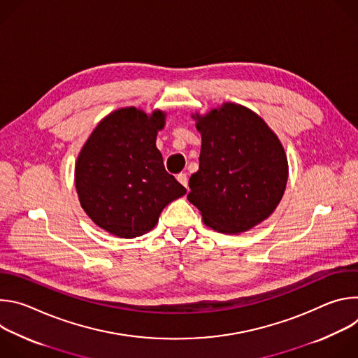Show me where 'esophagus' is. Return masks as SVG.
Listing matches in <instances>:
<instances>
[{
	"mask_svg": "<svg viewBox=\"0 0 358 358\" xmlns=\"http://www.w3.org/2000/svg\"><path fill=\"white\" fill-rule=\"evenodd\" d=\"M177 180H178L180 184H182L185 188L188 187V178H187V174H185V173H180V174L177 176Z\"/></svg>",
	"mask_w": 358,
	"mask_h": 358,
	"instance_id": "obj_1",
	"label": "esophagus"
}]
</instances>
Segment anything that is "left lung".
<instances>
[{"instance_id":"1","label":"left lung","mask_w":358,"mask_h":358,"mask_svg":"<svg viewBox=\"0 0 358 358\" xmlns=\"http://www.w3.org/2000/svg\"><path fill=\"white\" fill-rule=\"evenodd\" d=\"M199 169L187 198L210 228L241 234L266 220L287 182V159L276 134L252 110L225 103L196 116Z\"/></svg>"}]
</instances>
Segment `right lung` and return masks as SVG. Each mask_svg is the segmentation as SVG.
<instances>
[{"instance_id":"add662e5","label":"right lung","mask_w":358,"mask_h":358,"mask_svg":"<svg viewBox=\"0 0 358 358\" xmlns=\"http://www.w3.org/2000/svg\"><path fill=\"white\" fill-rule=\"evenodd\" d=\"M166 115L119 109L85 143L75 169L80 206L92 221L120 238L155 228L166 206L187 189L164 169L156 147Z\"/></svg>"}]
</instances>
